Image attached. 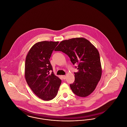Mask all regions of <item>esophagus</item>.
<instances>
[{"instance_id":"esophagus-1","label":"esophagus","mask_w":127,"mask_h":127,"mask_svg":"<svg viewBox=\"0 0 127 127\" xmlns=\"http://www.w3.org/2000/svg\"><path fill=\"white\" fill-rule=\"evenodd\" d=\"M62 77L63 79H66V76L65 75H63V76H62Z\"/></svg>"}]
</instances>
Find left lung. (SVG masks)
Wrapping results in <instances>:
<instances>
[{
    "mask_svg": "<svg viewBox=\"0 0 127 127\" xmlns=\"http://www.w3.org/2000/svg\"><path fill=\"white\" fill-rule=\"evenodd\" d=\"M55 51L65 53L73 65H78V71L74 72L75 81L70 84L73 93L79 97L90 95L96 88L102 74L97 48L87 39L77 37L62 41Z\"/></svg>",
    "mask_w": 127,
    "mask_h": 127,
    "instance_id": "left-lung-1",
    "label": "left lung"
}]
</instances>
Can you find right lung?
<instances>
[{"instance_id":"obj_1","label":"right lung","mask_w":127,"mask_h":127,"mask_svg":"<svg viewBox=\"0 0 127 127\" xmlns=\"http://www.w3.org/2000/svg\"><path fill=\"white\" fill-rule=\"evenodd\" d=\"M59 42L41 41L35 44L26 56L25 76L31 90L39 98L50 100L56 96L61 83L55 76L49 61Z\"/></svg>"}]
</instances>
